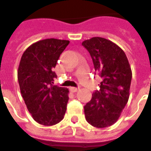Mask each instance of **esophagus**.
<instances>
[{"label": "esophagus", "instance_id": "34e87169", "mask_svg": "<svg viewBox=\"0 0 151 151\" xmlns=\"http://www.w3.org/2000/svg\"><path fill=\"white\" fill-rule=\"evenodd\" d=\"M78 90L79 89L77 88V87H70V91L72 92H73V93H74V92H77Z\"/></svg>", "mask_w": 151, "mask_h": 151}]
</instances>
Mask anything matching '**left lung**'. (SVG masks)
Wrapping results in <instances>:
<instances>
[{"label":"left lung","mask_w":151,"mask_h":151,"mask_svg":"<svg viewBox=\"0 0 151 151\" xmlns=\"http://www.w3.org/2000/svg\"><path fill=\"white\" fill-rule=\"evenodd\" d=\"M82 45L91 56L95 70L103 78L100 90L84 107L86 119L96 128L111 126L119 119L129 97L132 70L125 53L110 40L93 37Z\"/></svg>","instance_id":"left-lung-1"}]
</instances>
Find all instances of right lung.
Returning <instances> with one entry per match:
<instances>
[{
  "mask_svg": "<svg viewBox=\"0 0 151 151\" xmlns=\"http://www.w3.org/2000/svg\"><path fill=\"white\" fill-rule=\"evenodd\" d=\"M69 40L46 39L26 49L19 63L18 80L29 112L37 123L51 126L62 120L69 100V90L53 85L54 72Z\"/></svg>",
  "mask_w": 151,
  "mask_h": 151,
  "instance_id": "obj_1",
  "label": "right lung"
}]
</instances>
